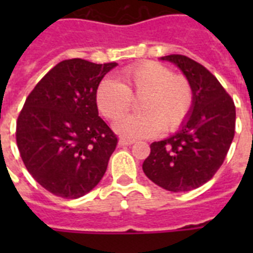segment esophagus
<instances>
[{
  "label": "esophagus",
  "mask_w": 253,
  "mask_h": 253,
  "mask_svg": "<svg viewBox=\"0 0 253 253\" xmlns=\"http://www.w3.org/2000/svg\"><path fill=\"white\" fill-rule=\"evenodd\" d=\"M135 140H131V139H119V146H131V144H134Z\"/></svg>",
  "instance_id": "34e87169"
}]
</instances>
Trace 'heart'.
<instances>
[{
	"instance_id": "1",
	"label": "heart",
	"mask_w": 253,
	"mask_h": 253,
	"mask_svg": "<svg viewBox=\"0 0 253 253\" xmlns=\"http://www.w3.org/2000/svg\"><path fill=\"white\" fill-rule=\"evenodd\" d=\"M122 84L103 79L95 90V105L105 118L117 121L129 110L132 99L139 101L138 116L115 123L114 130L127 139L152 138L163 130L173 132L186 121L194 105V90L188 77L176 75L166 64L144 61L121 73Z\"/></svg>"
}]
</instances>
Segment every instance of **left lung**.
<instances>
[{
	"label": "left lung",
	"instance_id": "left-lung-1",
	"mask_svg": "<svg viewBox=\"0 0 253 253\" xmlns=\"http://www.w3.org/2000/svg\"><path fill=\"white\" fill-rule=\"evenodd\" d=\"M192 83L194 105L170 138L151 144L143 172L169 192H189L208 182L223 164L235 135V105L204 65L184 55H168Z\"/></svg>",
	"mask_w": 253,
	"mask_h": 253
}]
</instances>
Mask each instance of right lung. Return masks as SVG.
Returning a JSON list of instances; mask_svg holds the SVG:
<instances>
[{
  "label": "right lung",
  "mask_w": 253,
  "mask_h": 253,
  "mask_svg": "<svg viewBox=\"0 0 253 253\" xmlns=\"http://www.w3.org/2000/svg\"><path fill=\"white\" fill-rule=\"evenodd\" d=\"M117 63L60 61L42 79L17 119V146L38 184L63 198L89 193L106 172L118 138L98 117L97 86Z\"/></svg>",
  "instance_id": "right-lung-1"
}]
</instances>
